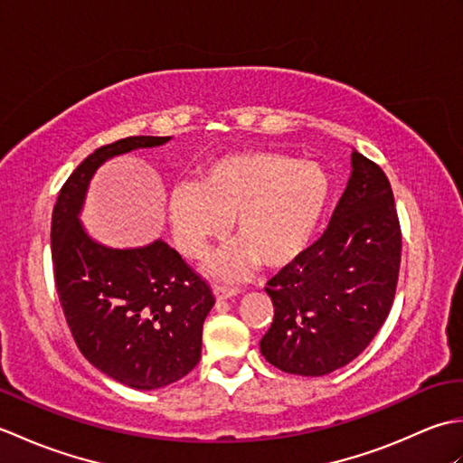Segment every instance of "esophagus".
Segmentation results:
<instances>
[{"mask_svg":"<svg viewBox=\"0 0 463 463\" xmlns=\"http://www.w3.org/2000/svg\"><path fill=\"white\" fill-rule=\"evenodd\" d=\"M213 290H214V297H216V300H229V298H232V297H237V294L241 292L239 288L224 287V284H214Z\"/></svg>","mask_w":463,"mask_h":463,"instance_id":"esophagus-1","label":"esophagus"}]
</instances>
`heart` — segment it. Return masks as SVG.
Segmentation results:
<instances>
[{
  "mask_svg": "<svg viewBox=\"0 0 463 463\" xmlns=\"http://www.w3.org/2000/svg\"><path fill=\"white\" fill-rule=\"evenodd\" d=\"M332 196L324 166L279 151L250 149L219 156L201 183L175 186L169 221L179 249L201 259L232 221L239 242L214 254L211 270L232 279L254 262L284 269L308 249Z\"/></svg>",
  "mask_w": 463,
  "mask_h": 463,
  "instance_id": "obj_1",
  "label": "heart"
}]
</instances>
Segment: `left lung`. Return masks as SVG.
<instances>
[{
    "label": "left lung",
    "instance_id": "8db88e82",
    "mask_svg": "<svg viewBox=\"0 0 463 463\" xmlns=\"http://www.w3.org/2000/svg\"><path fill=\"white\" fill-rule=\"evenodd\" d=\"M402 231L388 176L358 151L322 237L269 280L274 318L260 340L272 366L324 376L376 336L394 302Z\"/></svg>",
    "mask_w": 463,
    "mask_h": 463
}]
</instances>
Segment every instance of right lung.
<instances>
[{"label": "right lung", "mask_w": 463, "mask_h": 463, "mask_svg": "<svg viewBox=\"0 0 463 463\" xmlns=\"http://www.w3.org/2000/svg\"><path fill=\"white\" fill-rule=\"evenodd\" d=\"M169 139L141 135L99 146L69 175L52 216L55 287L77 348L97 370L137 390L169 386L199 364L213 290L163 241L125 250L95 242L80 211L107 159Z\"/></svg>", "instance_id": "right-lung-1"}]
</instances>
